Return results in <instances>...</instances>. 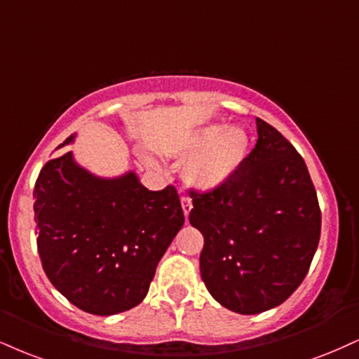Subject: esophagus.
Here are the masks:
<instances>
[{"label":"esophagus","instance_id":"34e87169","mask_svg":"<svg viewBox=\"0 0 359 359\" xmlns=\"http://www.w3.org/2000/svg\"><path fill=\"white\" fill-rule=\"evenodd\" d=\"M180 202H182V209H184L185 219H187L189 217V212H191V209H192L191 198H189L187 196H182V197H180Z\"/></svg>","mask_w":359,"mask_h":359}]
</instances>
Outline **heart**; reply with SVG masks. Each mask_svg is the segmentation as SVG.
I'll return each instance as SVG.
<instances>
[{"mask_svg": "<svg viewBox=\"0 0 359 359\" xmlns=\"http://www.w3.org/2000/svg\"><path fill=\"white\" fill-rule=\"evenodd\" d=\"M245 150L248 137L241 130L205 128L185 149V155L194 157L185 167V179L201 189L215 187L234 174L244 161Z\"/></svg>", "mask_w": 359, "mask_h": 359, "instance_id": "b5f03b06", "label": "heart"}]
</instances>
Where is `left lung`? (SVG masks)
Returning a JSON list of instances; mask_svg holds the SVG:
<instances>
[{"label": "left lung", "instance_id": "left-lung-1", "mask_svg": "<svg viewBox=\"0 0 359 359\" xmlns=\"http://www.w3.org/2000/svg\"><path fill=\"white\" fill-rule=\"evenodd\" d=\"M256 122V145L234 174L209 191H189V221L204 236L202 280L217 303L239 314L284 303L308 274L321 236L303 157L273 125Z\"/></svg>", "mask_w": 359, "mask_h": 359}]
</instances>
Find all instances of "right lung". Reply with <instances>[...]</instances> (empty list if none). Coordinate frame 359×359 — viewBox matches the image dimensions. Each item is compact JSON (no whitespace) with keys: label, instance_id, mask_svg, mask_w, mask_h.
<instances>
[{"label":"right lung","instance_id":"1","mask_svg":"<svg viewBox=\"0 0 359 359\" xmlns=\"http://www.w3.org/2000/svg\"><path fill=\"white\" fill-rule=\"evenodd\" d=\"M33 197L43 271L72 304L98 316L142 303L184 226L174 185L149 191L133 172L98 179L76 165L72 152L45 163Z\"/></svg>","mask_w":359,"mask_h":359}]
</instances>
